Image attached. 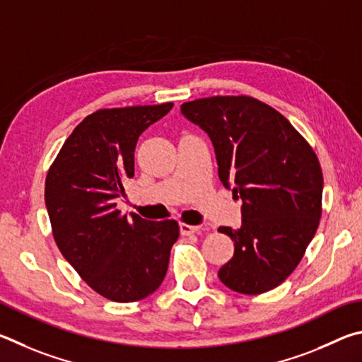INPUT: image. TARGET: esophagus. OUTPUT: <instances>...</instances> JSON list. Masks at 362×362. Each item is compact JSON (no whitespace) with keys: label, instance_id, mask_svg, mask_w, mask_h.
I'll use <instances>...</instances> for the list:
<instances>
[{"label":"esophagus","instance_id":"esophagus-1","mask_svg":"<svg viewBox=\"0 0 362 362\" xmlns=\"http://www.w3.org/2000/svg\"><path fill=\"white\" fill-rule=\"evenodd\" d=\"M180 230H181V235H192V233L200 232V226H189V224L181 223Z\"/></svg>","mask_w":362,"mask_h":362}]
</instances>
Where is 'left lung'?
<instances>
[{"mask_svg":"<svg viewBox=\"0 0 362 362\" xmlns=\"http://www.w3.org/2000/svg\"><path fill=\"white\" fill-rule=\"evenodd\" d=\"M181 114L210 136L221 182L242 199V226L218 229L235 246L219 280L240 294L267 293L293 274L318 229V157L283 114L256 98H199Z\"/></svg>","mask_w":362,"mask_h":362,"instance_id":"left-lung-1","label":"left lung"}]
</instances>
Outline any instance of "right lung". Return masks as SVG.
Instances as JSON below:
<instances>
[{
    "mask_svg": "<svg viewBox=\"0 0 362 362\" xmlns=\"http://www.w3.org/2000/svg\"><path fill=\"white\" fill-rule=\"evenodd\" d=\"M173 103L98 110L76 127L46 177L55 243L82 280L114 302L154 293L167 275L176 221L120 214L116 202L135 175L138 138Z\"/></svg>",
    "mask_w": 362,
    "mask_h": 362,
    "instance_id": "obj_1",
    "label": "right lung"
}]
</instances>
